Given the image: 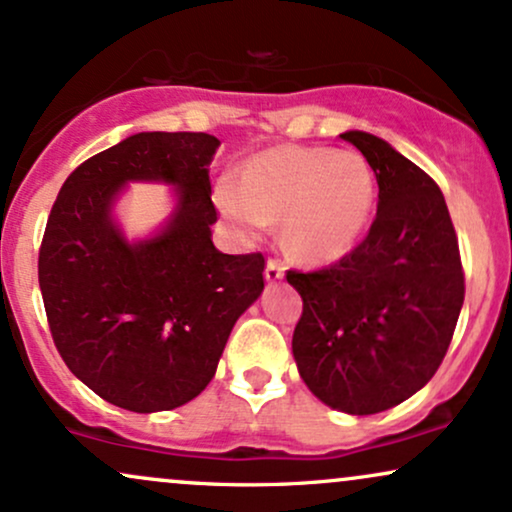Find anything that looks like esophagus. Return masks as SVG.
<instances>
[{
    "label": "esophagus",
    "instance_id": "1",
    "mask_svg": "<svg viewBox=\"0 0 512 512\" xmlns=\"http://www.w3.org/2000/svg\"><path fill=\"white\" fill-rule=\"evenodd\" d=\"M264 279L269 283L283 279V264L279 260H269L267 267H264Z\"/></svg>",
    "mask_w": 512,
    "mask_h": 512
}]
</instances>
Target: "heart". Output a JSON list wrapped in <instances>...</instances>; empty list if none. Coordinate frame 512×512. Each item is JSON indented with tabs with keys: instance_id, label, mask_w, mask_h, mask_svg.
I'll list each match as a JSON object with an SVG mask.
<instances>
[{
	"instance_id": "obj_1",
	"label": "heart",
	"mask_w": 512,
	"mask_h": 512,
	"mask_svg": "<svg viewBox=\"0 0 512 512\" xmlns=\"http://www.w3.org/2000/svg\"><path fill=\"white\" fill-rule=\"evenodd\" d=\"M377 200L367 159L353 150L274 147L245 164L240 183L224 178L217 202L243 231L262 233L283 219L295 257L331 262L357 245Z\"/></svg>"
}]
</instances>
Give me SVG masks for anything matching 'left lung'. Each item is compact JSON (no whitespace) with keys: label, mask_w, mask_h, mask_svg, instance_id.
I'll list each match as a JSON object with an SVG mask.
<instances>
[{"label":"left lung","mask_w":512,"mask_h":512,"mask_svg":"<svg viewBox=\"0 0 512 512\" xmlns=\"http://www.w3.org/2000/svg\"><path fill=\"white\" fill-rule=\"evenodd\" d=\"M341 138L377 176V217L346 257L317 272L286 274L303 298L293 357L322 403L374 415L436 374L463 307L465 274L432 178L377 135L348 131Z\"/></svg>","instance_id":"1"}]
</instances>
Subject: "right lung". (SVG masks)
<instances>
[{
    "label": "right lung",
    "instance_id": "right-lung-1",
    "mask_svg": "<svg viewBox=\"0 0 512 512\" xmlns=\"http://www.w3.org/2000/svg\"><path fill=\"white\" fill-rule=\"evenodd\" d=\"M217 147L207 133H135L85 159L49 212L38 276L54 346L123 410H174L200 396L264 288L262 252L224 255L212 243ZM131 180L166 182L177 195L170 221L135 244L111 214Z\"/></svg>",
    "mask_w": 512,
    "mask_h": 512
}]
</instances>
